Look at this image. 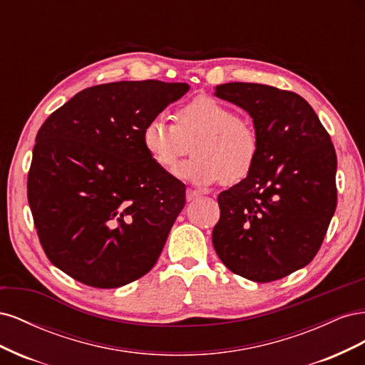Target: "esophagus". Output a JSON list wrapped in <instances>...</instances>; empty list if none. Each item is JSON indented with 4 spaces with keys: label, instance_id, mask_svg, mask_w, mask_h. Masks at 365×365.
I'll return each mask as SVG.
<instances>
[{
    "label": "esophagus",
    "instance_id": "1",
    "mask_svg": "<svg viewBox=\"0 0 365 365\" xmlns=\"http://www.w3.org/2000/svg\"><path fill=\"white\" fill-rule=\"evenodd\" d=\"M201 196V193L200 192H196V190H192V189H187L185 190V197H187V201H195V200H197V197Z\"/></svg>",
    "mask_w": 365,
    "mask_h": 365
}]
</instances>
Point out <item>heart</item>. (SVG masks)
<instances>
[{
	"instance_id": "heart-1",
	"label": "heart",
	"mask_w": 365,
	"mask_h": 365,
	"mask_svg": "<svg viewBox=\"0 0 365 365\" xmlns=\"http://www.w3.org/2000/svg\"><path fill=\"white\" fill-rule=\"evenodd\" d=\"M141 143L150 160L168 172L192 149L195 157L176 173L197 185L219 180L225 185L240 182L254 169L260 150L251 121L208 96L181 106L175 123L164 117L150 118L141 130Z\"/></svg>"
}]
</instances>
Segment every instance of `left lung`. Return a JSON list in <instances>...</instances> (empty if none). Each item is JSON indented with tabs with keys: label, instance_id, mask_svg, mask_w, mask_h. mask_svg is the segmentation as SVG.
<instances>
[{
	"label": "left lung",
	"instance_id": "1",
	"mask_svg": "<svg viewBox=\"0 0 365 365\" xmlns=\"http://www.w3.org/2000/svg\"><path fill=\"white\" fill-rule=\"evenodd\" d=\"M215 96L244 109L257 130L259 158L245 180L217 196L213 247L225 267L257 283L311 262L336 208V153L302 96L230 82Z\"/></svg>",
	"mask_w": 365,
	"mask_h": 365
}]
</instances>
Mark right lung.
<instances>
[{"label":"right lung","instance_id":"right-lung-1","mask_svg":"<svg viewBox=\"0 0 365 365\" xmlns=\"http://www.w3.org/2000/svg\"><path fill=\"white\" fill-rule=\"evenodd\" d=\"M189 83L123 81L86 88L41 126L27 195L54 267L113 289L157 263L185 187L153 163L141 130Z\"/></svg>","mask_w":365,"mask_h":365}]
</instances>
